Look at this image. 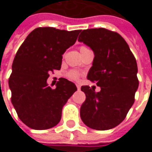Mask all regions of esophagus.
Listing matches in <instances>:
<instances>
[{"label": "esophagus", "mask_w": 152, "mask_h": 152, "mask_svg": "<svg viewBox=\"0 0 152 152\" xmlns=\"http://www.w3.org/2000/svg\"><path fill=\"white\" fill-rule=\"evenodd\" d=\"M76 87H77L78 89H80V87H81V86H80V84H79V83H76Z\"/></svg>", "instance_id": "34e87169"}]
</instances>
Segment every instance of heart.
<instances>
[{
  "label": "heart",
  "mask_w": 152,
  "mask_h": 152,
  "mask_svg": "<svg viewBox=\"0 0 152 152\" xmlns=\"http://www.w3.org/2000/svg\"><path fill=\"white\" fill-rule=\"evenodd\" d=\"M88 49L87 47H84V46H81L80 47V52H82V51H84V50ZM67 77L70 79H78L79 78V73H78V71H76V70H71V71H69V73L67 74Z\"/></svg>",
  "instance_id": "1"
}]
</instances>
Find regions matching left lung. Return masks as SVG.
<instances>
[{"instance_id":"left-lung-1","label":"left lung","mask_w":152,"mask_h":152,"mask_svg":"<svg viewBox=\"0 0 152 152\" xmlns=\"http://www.w3.org/2000/svg\"><path fill=\"white\" fill-rule=\"evenodd\" d=\"M94 51L93 66L87 78L101 90L82 86L86 95L80 108L83 122L98 131L110 130L121 124L135 102L139 86L137 64L125 39L105 28L83 30L78 37Z\"/></svg>"}]
</instances>
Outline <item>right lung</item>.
<instances>
[{"label": "right lung", "mask_w": 152, "mask_h": 152, "mask_svg": "<svg viewBox=\"0 0 152 152\" xmlns=\"http://www.w3.org/2000/svg\"><path fill=\"white\" fill-rule=\"evenodd\" d=\"M80 30L65 31L37 27L26 37L17 52L9 78L12 103L17 115L34 130L58 124L62 110L77 87L60 78L56 88L47 83L50 72L61 69L63 54L77 40Z\"/></svg>", "instance_id": "right-lung-1"}]
</instances>
